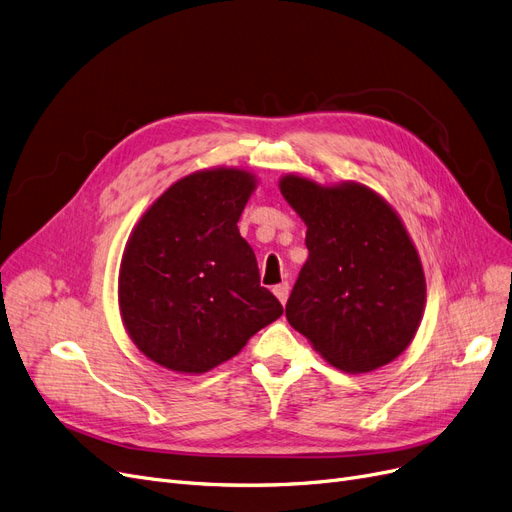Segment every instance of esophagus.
Wrapping results in <instances>:
<instances>
[{"mask_svg":"<svg viewBox=\"0 0 512 512\" xmlns=\"http://www.w3.org/2000/svg\"><path fill=\"white\" fill-rule=\"evenodd\" d=\"M274 295L278 297V301H280V304L282 306H285L287 304V299H289V291H291V287H289V282H280V285H276L274 289Z\"/></svg>","mask_w":512,"mask_h":512,"instance_id":"esophagus-1","label":"esophagus"}]
</instances>
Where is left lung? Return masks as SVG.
<instances>
[{
    "mask_svg": "<svg viewBox=\"0 0 512 512\" xmlns=\"http://www.w3.org/2000/svg\"><path fill=\"white\" fill-rule=\"evenodd\" d=\"M280 194L308 225L289 325L337 369L369 373L403 354L422 323L426 278L394 208L363 183L285 175Z\"/></svg>",
    "mask_w": 512,
    "mask_h": 512,
    "instance_id": "8db88e82",
    "label": "left lung"
}]
</instances>
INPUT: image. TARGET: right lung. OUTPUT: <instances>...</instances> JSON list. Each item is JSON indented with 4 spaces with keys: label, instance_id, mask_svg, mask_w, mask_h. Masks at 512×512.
Listing matches in <instances>:
<instances>
[{
    "label": "right lung",
    "instance_id": "add662e5",
    "mask_svg": "<svg viewBox=\"0 0 512 512\" xmlns=\"http://www.w3.org/2000/svg\"><path fill=\"white\" fill-rule=\"evenodd\" d=\"M257 179L242 168L196 170L170 185L132 230L120 263L126 333L160 367L198 375L230 361L282 314L259 285L238 219Z\"/></svg>",
    "mask_w": 512,
    "mask_h": 512
}]
</instances>
